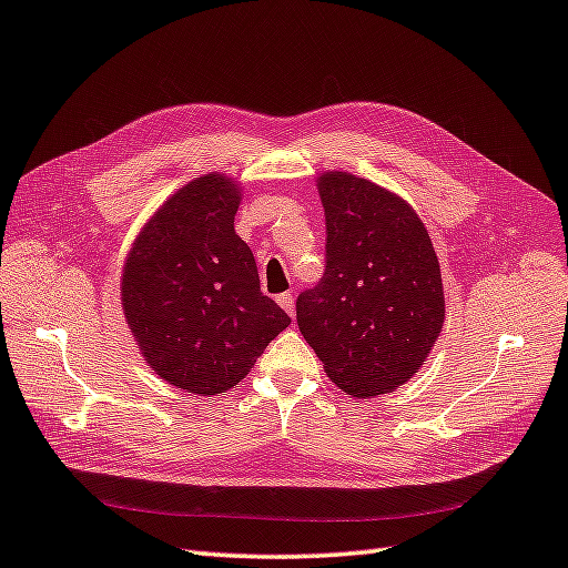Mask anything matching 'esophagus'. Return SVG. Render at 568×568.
Returning <instances> with one entry per match:
<instances>
[{
	"label": "esophagus",
	"instance_id": "1",
	"mask_svg": "<svg viewBox=\"0 0 568 568\" xmlns=\"http://www.w3.org/2000/svg\"><path fill=\"white\" fill-rule=\"evenodd\" d=\"M277 303L282 305V308H284L291 317H294L296 311H294V294H291V291H284V294H280V296H277Z\"/></svg>",
	"mask_w": 568,
	"mask_h": 568
}]
</instances>
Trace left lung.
<instances>
[{"label":"left lung","mask_w":568,"mask_h":568,"mask_svg":"<svg viewBox=\"0 0 568 568\" xmlns=\"http://www.w3.org/2000/svg\"><path fill=\"white\" fill-rule=\"evenodd\" d=\"M325 274L296 298L303 339L336 387L387 394L420 371L444 325L430 234L396 193L348 172L317 179Z\"/></svg>","instance_id":"1"}]
</instances>
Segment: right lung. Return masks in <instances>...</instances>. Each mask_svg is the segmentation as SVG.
I'll list each match as a JSON object with an SVG mask.
<instances>
[{
    "instance_id": "right-lung-1",
    "label": "right lung",
    "mask_w": 568,
    "mask_h": 568,
    "mask_svg": "<svg viewBox=\"0 0 568 568\" xmlns=\"http://www.w3.org/2000/svg\"><path fill=\"white\" fill-rule=\"evenodd\" d=\"M239 203L224 174L189 181L138 234L121 277V308L143 358L191 394L236 387L291 325L260 291L253 251L234 232Z\"/></svg>"
}]
</instances>
